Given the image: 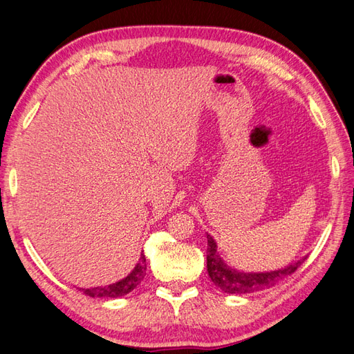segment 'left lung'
Segmentation results:
<instances>
[{
    "mask_svg": "<svg viewBox=\"0 0 354 354\" xmlns=\"http://www.w3.org/2000/svg\"><path fill=\"white\" fill-rule=\"evenodd\" d=\"M208 248H207V270L212 281L225 293H252L257 290H263L272 288L284 277L295 272L301 266V263L307 259L306 255L303 259L290 263V265L275 269V270H265V272H245L227 265L217 251L216 240L207 234Z\"/></svg>",
    "mask_w": 354,
    "mask_h": 354,
    "instance_id": "8db88e82",
    "label": "left lung"
}]
</instances>
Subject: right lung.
Segmentation results:
<instances>
[{"mask_svg": "<svg viewBox=\"0 0 354 354\" xmlns=\"http://www.w3.org/2000/svg\"><path fill=\"white\" fill-rule=\"evenodd\" d=\"M146 255L145 252L141 251V255L138 259V263L135 265V268L131 270V274H127V277L122 278V280L117 281V283H112L108 286H97V288H79L82 292L85 293V295L89 297H99V298H118V297H123L127 295V293L132 292L137 286L141 283L142 278L146 275Z\"/></svg>", "mask_w": 354, "mask_h": 354, "instance_id": "obj_1", "label": "right lung"}]
</instances>
